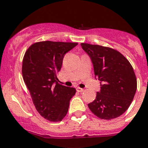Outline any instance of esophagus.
<instances>
[{
	"label": "esophagus",
	"instance_id": "esophagus-1",
	"mask_svg": "<svg viewBox=\"0 0 148 148\" xmlns=\"http://www.w3.org/2000/svg\"><path fill=\"white\" fill-rule=\"evenodd\" d=\"M83 90H84L83 88H79V87H77V91H78V92H82Z\"/></svg>",
	"mask_w": 148,
	"mask_h": 148
}]
</instances>
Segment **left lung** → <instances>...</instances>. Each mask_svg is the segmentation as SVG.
Returning a JSON list of instances; mask_svg holds the SVG:
<instances>
[{"label":"left lung","mask_w":148,"mask_h":148,"mask_svg":"<svg viewBox=\"0 0 148 148\" xmlns=\"http://www.w3.org/2000/svg\"><path fill=\"white\" fill-rule=\"evenodd\" d=\"M81 46L92 61L96 79L102 83L88 107L101 119L118 118L128 110L136 93L137 83L132 65L112 48L86 43Z\"/></svg>","instance_id":"obj_1"}]
</instances>
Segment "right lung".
Instances as JSON below:
<instances>
[{
	"mask_svg": "<svg viewBox=\"0 0 148 148\" xmlns=\"http://www.w3.org/2000/svg\"><path fill=\"white\" fill-rule=\"evenodd\" d=\"M78 45L74 42H36L26 51L23 77L36 109L43 118L61 121L67 114L76 89L58 83L57 74L66 52Z\"/></svg>",
	"mask_w": 148,
	"mask_h": 148,
	"instance_id": "right-lung-1",
	"label": "right lung"
}]
</instances>
